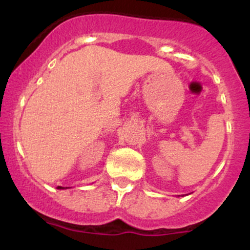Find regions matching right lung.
<instances>
[{
    "instance_id": "right-lung-1",
    "label": "right lung",
    "mask_w": 250,
    "mask_h": 250,
    "mask_svg": "<svg viewBox=\"0 0 250 250\" xmlns=\"http://www.w3.org/2000/svg\"><path fill=\"white\" fill-rule=\"evenodd\" d=\"M57 189H63V187H57Z\"/></svg>"
}]
</instances>
